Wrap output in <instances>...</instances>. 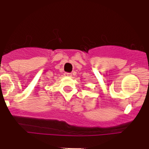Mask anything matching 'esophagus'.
I'll list each match as a JSON object with an SVG mask.
<instances>
[{
  "mask_svg": "<svg viewBox=\"0 0 149 149\" xmlns=\"http://www.w3.org/2000/svg\"><path fill=\"white\" fill-rule=\"evenodd\" d=\"M64 74H65V76H66V77H71V76H72V73H68V72H65Z\"/></svg>",
  "mask_w": 149,
  "mask_h": 149,
  "instance_id": "esophagus-1",
  "label": "esophagus"
}]
</instances>
